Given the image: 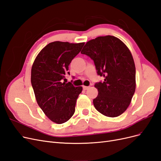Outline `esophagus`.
I'll use <instances>...</instances> for the list:
<instances>
[{"mask_svg":"<svg viewBox=\"0 0 161 161\" xmlns=\"http://www.w3.org/2000/svg\"><path fill=\"white\" fill-rule=\"evenodd\" d=\"M82 88H83V90L84 91H86V90H87L89 89V86H82Z\"/></svg>","mask_w":161,"mask_h":161,"instance_id":"1","label":"esophagus"}]
</instances>
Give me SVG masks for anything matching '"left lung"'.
<instances>
[{
    "instance_id": "8db88e82",
    "label": "left lung",
    "mask_w": 161,
    "mask_h": 161,
    "mask_svg": "<svg viewBox=\"0 0 161 161\" xmlns=\"http://www.w3.org/2000/svg\"><path fill=\"white\" fill-rule=\"evenodd\" d=\"M81 53L93 60L97 75L105 78L95 85V109L111 118L122 114L136 89V68L128 47L114 36H100L86 42Z\"/></svg>"
}]
</instances>
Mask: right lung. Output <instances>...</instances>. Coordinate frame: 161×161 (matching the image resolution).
Wrapping results in <instances>:
<instances>
[{
  "label": "right lung",
  "mask_w": 161,
  "mask_h": 161,
  "mask_svg": "<svg viewBox=\"0 0 161 161\" xmlns=\"http://www.w3.org/2000/svg\"><path fill=\"white\" fill-rule=\"evenodd\" d=\"M85 43L53 42L43 47L34 61L31 82L36 101L46 116L61 124L74 114L82 86L64 82L69 66Z\"/></svg>",
  "instance_id": "obj_1"
}]
</instances>
